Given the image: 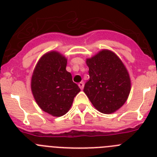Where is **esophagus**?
<instances>
[{
    "mask_svg": "<svg viewBox=\"0 0 157 157\" xmlns=\"http://www.w3.org/2000/svg\"><path fill=\"white\" fill-rule=\"evenodd\" d=\"M78 86H79V88L81 89V90H82L83 87H84V83H83L82 82H79V83H78Z\"/></svg>",
    "mask_w": 157,
    "mask_h": 157,
    "instance_id": "34e87169",
    "label": "esophagus"
}]
</instances>
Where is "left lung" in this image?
<instances>
[{"label":"left lung","instance_id":"left-lung-1","mask_svg":"<svg viewBox=\"0 0 157 157\" xmlns=\"http://www.w3.org/2000/svg\"><path fill=\"white\" fill-rule=\"evenodd\" d=\"M90 79L84 86L96 109L104 114H111L120 109L130 92L129 73L115 52L102 49L86 59Z\"/></svg>","mask_w":157,"mask_h":157}]
</instances>
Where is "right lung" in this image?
<instances>
[{
  "label": "right lung",
  "instance_id": "add662e5",
  "mask_svg": "<svg viewBox=\"0 0 157 157\" xmlns=\"http://www.w3.org/2000/svg\"><path fill=\"white\" fill-rule=\"evenodd\" d=\"M67 59L56 51H50L39 59L31 77V91L40 109L52 116L68 112L74 98L80 92L67 71Z\"/></svg>",
  "mask_w": 157,
  "mask_h": 157
}]
</instances>
